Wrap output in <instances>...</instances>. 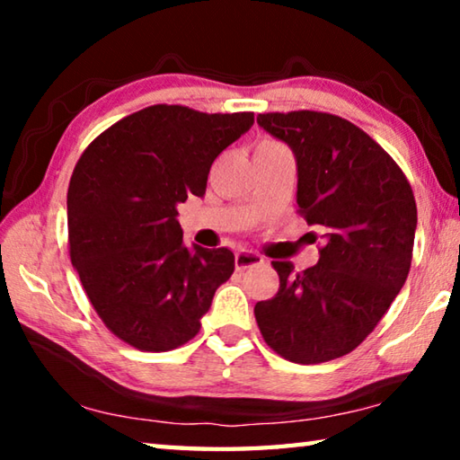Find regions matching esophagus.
<instances>
[{"mask_svg": "<svg viewBox=\"0 0 460 460\" xmlns=\"http://www.w3.org/2000/svg\"><path fill=\"white\" fill-rule=\"evenodd\" d=\"M263 258H260L258 253H252V252H237L235 253V268L239 271H243L247 268H255V266H261Z\"/></svg>", "mask_w": 460, "mask_h": 460, "instance_id": "1", "label": "esophagus"}]
</instances>
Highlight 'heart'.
<instances>
[{
    "instance_id": "heart-1",
    "label": "heart",
    "mask_w": 460,
    "mask_h": 460,
    "mask_svg": "<svg viewBox=\"0 0 460 460\" xmlns=\"http://www.w3.org/2000/svg\"><path fill=\"white\" fill-rule=\"evenodd\" d=\"M274 146H279V144L274 142V139H261L258 144V150H261V147H274Z\"/></svg>"
}]
</instances>
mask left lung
Masks as SVG:
<instances>
[{
	"label": "left lung",
	"instance_id": "8db88e82",
	"mask_svg": "<svg viewBox=\"0 0 460 460\" xmlns=\"http://www.w3.org/2000/svg\"><path fill=\"white\" fill-rule=\"evenodd\" d=\"M292 147L298 213L324 231L321 260L296 274L271 261L278 294L255 305L263 341L292 363L351 353L406 284L418 223L411 186L395 160L355 123L323 111L260 113Z\"/></svg>",
	"mask_w": 460,
	"mask_h": 460
}]
</instances>
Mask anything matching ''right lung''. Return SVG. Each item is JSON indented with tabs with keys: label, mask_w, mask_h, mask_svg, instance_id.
<instances>
[{
	"label": "right lung",
	"mask_w": 460,
	"mask_h": 460,
	"mask_svg": "<svg viewBox=\"0 0 460 460\" xmlns=\"http://www.w3.org/2000/svg\"><path fill=\"white\" fill-rule=\"evenodd\" d=\"M252 126V111L152 105L113 123L76 162L68 253L101 321L139 351H172L197 337L235 270L227 247L182 243L176 207L205 194L217 155Z\"/></svg>",
	"instance_id": "right-lung-1"
}]
</instances>
